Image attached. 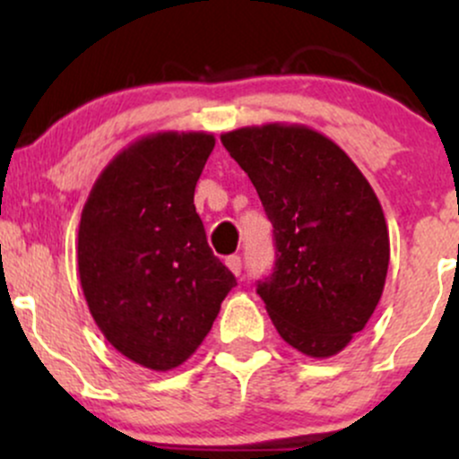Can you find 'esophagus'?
<instances>
[{"instance_id": "esophagus-1", "label": "esophagus", "mask_w": 459, "mask_h": 459, "mask_svg": "<svg viewBox=\"0 0 459 459\" xmlns=\"http://www.w3.org/2000/svg\"><path fill=\"white\" fill-rule=\"evenodd\" d=\"M226 267H229L230 272L235 273V276H239L241 273V259L237 255H230V256H226Z\"/></svg>"}]
</instances>
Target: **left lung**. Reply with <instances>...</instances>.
Here are the masks:
<instances>
[{"instance_id": "8db88e82", "label": "left lung", "mask_w": 459, "mask_h": 459, "mask_svg": "<svg viewBox=\"0 0 459 459\" xmlns=\"http://www.w3.org/2000/svg\"><path fill=\"white\" fill-rule=\"evenodd\" d=\"M220 140L273 224L276 267L256 289L272 324L304 356H336L371 319L386 282L380 200L350 155L307 125H252Z\"/></svg>"}]
</instances>
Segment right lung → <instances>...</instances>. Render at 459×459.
<instances>
[{
	"label": "right lung",
	"mask_w": 459,
	"mask_h": 459,
	"mask_svg": "<svg viewBox=\"0 0 459 459\" xmlns=\"http://www.w3.org/2000/svg\"><path fill=\"white\" fill-rule=\"evenodd\" d=\"M213 146L207 131L142 135L103 168L79 220V282L94 324L151 371L198 350L237 284L194 207Z\"/></svg>",
	"instance_id": "right-lung-1"
}]
</instances>
